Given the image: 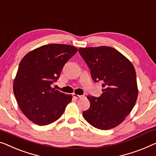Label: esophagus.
<instances>
[{
  "instance_id": "1",
  "label": "esophagus",
  "mask_w": 156,
  "mask_h": 156,
  "mask_svg": "<svg viewBox=\"0 0 156 156\" xmlns=\"http://www.w3.org/2000/svg\"><path fill=\"white\" fill-rule=\"evenodd\" d=\"M73 96L74 98L76 99H79V98H81V97H84V95H78V94H73Z\"/></svg>"
}]
</instances>
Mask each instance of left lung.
I'll list each match as a JSON object with an SVG mask.
<instances>
[{"label":"left lung","instance_id":"obj_1","mask_svg":"<svg viewBox=\"0 0 156 156\" xmlns=\"http://www.w3.org/2000/svg\"><path fill=\"white\" fill-rule=\"evenodd\" d=\"M78 52L90 69L92 80L102 83L100 97L87 96L90 106L83 116L92 126L110 129L131 112L138 96L136 72L129 60L107 46L80 48Z\"/></svg>","mask_w":156,"mask_h":156}]
</instances>
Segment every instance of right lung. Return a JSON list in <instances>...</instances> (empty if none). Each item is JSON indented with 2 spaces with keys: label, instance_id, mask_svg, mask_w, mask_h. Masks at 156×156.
Instances as JSON below:
<instances>
[{
  "label": "right lung",
  "instance_id": "right-lung-1",
  "mask_svg": "<svg viewBox=\"0 0 156 156\" xmlns=\"http://www.w3.org/2000/svg\"><path fill=\"white\" fill-rule=\"evenodd\" d=\"M73 46L48 44L35 49L20 62L13 83L18 105L30 120L46 125L59 119L72 100L51 87L59 78L64 64L77 52Z\"/></svg>",
  "mask_w": 156,
  "mask_h": 156
}]
</instances>
